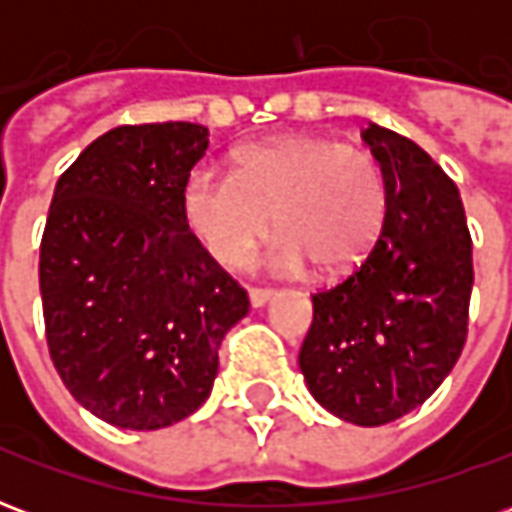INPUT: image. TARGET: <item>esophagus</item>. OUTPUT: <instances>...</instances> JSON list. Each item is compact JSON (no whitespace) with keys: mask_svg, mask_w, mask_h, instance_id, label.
I'll use <instances>...</instances> for the list:
<instances>
[{"mask_svg":"<svg viewBox=\"0 0 512 512\" xmlns=\"http://www.w3.org/2000/svg\"><path fill=\"white\" fill-rule=\"evenodd\" d=\"M274 299V290H263V288H252L249 290V304L260 310V307H266L268 301Z\"/></svg>","mask_w":512,"mask_h":512,"instance_id":"obj_1","label":"esophagus"}]
</instances>
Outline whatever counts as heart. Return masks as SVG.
Masks as SVG:
<instances>
[{
  "instance_id": "b5f03b06",
  "label": "heart",
  "mask_w": 512,
  "mask_h": 512,
  "mask_svg": "<svg viewBox=\"0 0 512 512\" xmlns=\"http://www.w3.org/2000/svg\"><path fill=\"white\" fill-rule=\"evenodd\" d=\"M180 219L222 266H241L277 222L268 263L279 274H345L386 222V180L365 147L329 136H279L235 150L233 175L194 167L180 183Z\"/></svg>"
}]
</instances>
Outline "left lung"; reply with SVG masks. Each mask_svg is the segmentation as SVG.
<instances>
[{
    "instance_id": "obj_1",
    "label": "left lung",
    "mask_w": 512,
    "mask_h": 512,
    "mask_svg": "<svg viewBox=\"0 0 512 512\" xmlns=\"http://www.w3.org/2000/svg\"><path fill=\"white\" fill-rule=\"evenodd\" d=\"M386 180V222L365 263L312 296L299 367L312 397L362 428L428 400L466 343L472 235L461 194L406 136L362 131Z\"/></svg>"
}]
</instances>
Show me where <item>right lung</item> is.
Here are the masks:
<instances>
[{
    "label": "right lung",
    "mask_w": 512,
    "mask_h": 512,
    "mask_svg": "<svg viewBox=\"0 0 512 512\" xmlns=\"http://www.w3.org/2000/svg\"><path fill=\"white\" fill-rule=\"evenodd\" d=\"M208 150L197 123L120 126L62 172L40 241L51 362L90 414L169 428L208 400L246 290L180 219V183Z\"/></svg>",
    "instance_id": "right-lung-1"
}]
</instances>
